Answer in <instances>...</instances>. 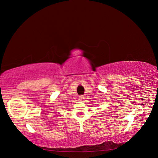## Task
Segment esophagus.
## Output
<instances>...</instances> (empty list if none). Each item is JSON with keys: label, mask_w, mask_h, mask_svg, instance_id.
<instances>
[{"label": "esophagus", "mask_w": 158, "mask_h": 158, "mask_svg": "<svg viewBox=\"0 0 158 158\" xmlns=\"http://www.w3.org/2000/svg\"><path fill=\"white\" fill-rule=\"evenodd\" d=\"M79 99H80V100H83V99H84V96H79Z\"/></svg>", "instance_id": "obj_1"}]
</instances>
